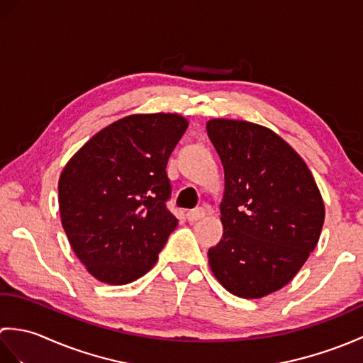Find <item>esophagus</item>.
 <instances>
[{
    "label": "esophagus",
    "instance_id": "obj_1",
    "mask_svg": "<svg viewBox=\"0 0 363 363\" xmlns=\"http://www.w3.org/2000/svg\"><path fill=\"white\" fill-rule=\"evenodd\" d=\"M204 217H206V209H203V207H198V209H194V211L187 212V220L191 221V223L201 220Z\"/></svg>",
    "mask_w": 363,
    "mask_h": 363
}]
</instances>
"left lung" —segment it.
<instances>
[{"instance_id": "left-lung-1", "label": "left lung", "mask_w": 363, "mask_h": 363, "mask_svg": "<svg viewBox=\"0 0 363 363\" xmlns=\"http://www.w3.org/2000/svg\"><path fill=\"white\" fill-rule=\"evenodd\" d=\"M206 129L225 168L223 238L209 250L211 269L233 295L264 298L309 259L325 203L303 157L272 129L229 118Z\"/></svg>"}]
</instances>
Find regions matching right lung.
I'll return each instance as SVG.
<instances>
[{"label":"right lung","instance_id":"obj_1","mask_svg":"<svg viewBox=\"0 0 363 363\" xmlns=\"http://www.w3.org/2000/svg\"><path fill=\"white\" fill-rule=\"evenodd\" d=\"M189 126L177 113H134L99 130L59 177L65 234L87 272L125 285L146 274L177 226L167 162Z\"/></svg>","mask_w":363,"mask_h":363}]
</instances>
